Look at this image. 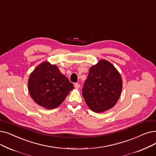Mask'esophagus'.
I'll return each instance as SVG.
<instances>
[{
	"label": "esophagus",
	"instance_id": "obj_1",
	"mask_svg": "<svg viewBox=\"0 0 156 156\" xmlns=\"http://www.w3.org/2000/svg\"><path fill=\"white\" fill-rule=\"evenodd\" d=\"M74 87H75V89H78L80 87V84H78V83H75L74 85Z\"/></svg>",
	"mask_w": 156,
	"mask_h": 156
}]
</instances>
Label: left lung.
I'll use <instances>...</instances> for the list:
<instances>
[{
	"mask_svg": "<svg viewBox=\"0 0 156 156\" xmlns=\"http://www.w3.org/2000/svg\"><path fill=\"white\" fill-rule=\"evenodd\" d=\"M122 90V79L112 63L105 59L90 67L82 95L94 112L102 113L116 105Z\"/></svg>",
	"mask_w": 156,
	"mask_h": 156,
	"instance_id": "obj_1",
	"label": "left lung"
}]
</instances>
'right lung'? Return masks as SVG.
<instances>
[{
    "label": "right lung",
    "mask_w": 156,
    "mask_h": 156,
    "mask_svg": "<svg viewBox=\"0 0 156 156\" xmlns=\"http://www.w3.org/2000/svg\"><path fill=\"white\" fill-rule=\"evenodd\" d=\"M73 89V84L60 73L58 67L47 61L38 65L28 80V90L32 99L48 110L62 104Z\"/></svg>",
    "instance_id": "obj_1"
}]
</instances>
